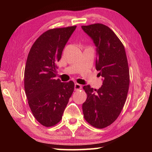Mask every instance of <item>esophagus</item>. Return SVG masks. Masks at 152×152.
Returning a JSON list of instances; mask_svg holds the SVG:
<instances>
[{
  "instance_id": "obj_1",
  "label": "esophagus",
  "mask_w": 152,
  "mask_h": 152,
  "mask_svg": "<svg viewBox=\"0 0 152 152\" xmlns=\"http://www.w3.org/2000/svg\"><path fill=\"white\" fill-rule=\"evenodd\" d=\"M82 88V86L80 84H79L78 83H76L74 84V89H75V91H78V90H80Z\"/></svg>"
}]
</instances>
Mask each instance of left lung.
<instances>
[{
    "label": "left lung",
    "mask_w": 152,
    "mask_h": 152,
    "mask_svg": "<svg viewBox=\"0 0 152 152\" xmlns=\"http://www.w3.org/2000/svg\"><path fill=\"white\" fill-rule=\"evenodd\" d=\"M82 29L96 47V69L103 78L99 89L83 87L87 99L82 110L89 124L102 129L117 119L125 103L129 86L127 58L122 42L109 27L95 23Z\"/></svg>",
    "instance_id": "obj_1"
}]
</instances>
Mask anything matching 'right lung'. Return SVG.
<instances>
[{
    "label": "right lung",
    "instance_id": "1",
    "mask_svg": "<svg viewBox=\"0 0 152 152\" xmlns=\"http://www.w3.org/2000/svg\"><path fill=\"white\" fill-rule=\"evenodd\" d=\"M76 28H56L44 32L33 43L27 56L25 94L33 116L45 127H52L60 121L74 91V82H61L55 77L56 64Z\"/></svg>",
    "mask_w": 152,
    "mask_h": 152
}]
</instances>
